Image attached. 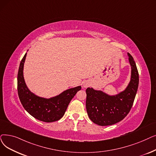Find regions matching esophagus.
Segmentation results:
<instances>
[{
    "instance_id": "34e87169",
    "label": "esophagus",
    "mask_w": 156,
    "mask_h": 156,
    "mask_svg": "<svg viewBox=\"0 0 156 156\" xmlns=\"http://www.w3.org/2000/svg\"><path fill=\"white\" fill-rule=\"evenodd\" d=\"M90 85V82L89 81H85V82L83 83V88H87L88 87H89Z\"/></svg>"
}]
</instances>
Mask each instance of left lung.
<instances>
[{
	"mask_svg": "<svg viewBox=\"0 0 156 156\" xmlns=\"http://www.w3.org/2000/svg\"><path fill=\"white\" fill-rule=\"evenodd\" d=\"M131 66V78L126 89L115 95H110L92 87L86 89V109L90 119L99 126L116 124L129 112L138 90L139 74L136 63L127 53Z\"/></svg>",
	"mask_w": 156,
	"mask_h": 156,
	"instance_id": "8db88e82",
	"label": "left lung"
}]
</instances>
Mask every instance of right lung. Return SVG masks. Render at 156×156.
<instances>
[{"mask_svg": "<svg viewBox=\"0 0 156 156\" xmlns=\"http://www.w3.org/2000/svg\"><path fill=\"white\" fill-rule=\"evenodd\" d=\"M26 56L27 53L20 62L17 78L18 94L22 105L30 115L39 120L53 122L60 120L64 116L70 101L82 87L71 88L50 98L37 96L29 89L25 82L23 66Z\"/></svg>", "mask_w": 156, "mask_h": 156, "instance_id": "obj_1", "label": "right lung"}]
</instances>
